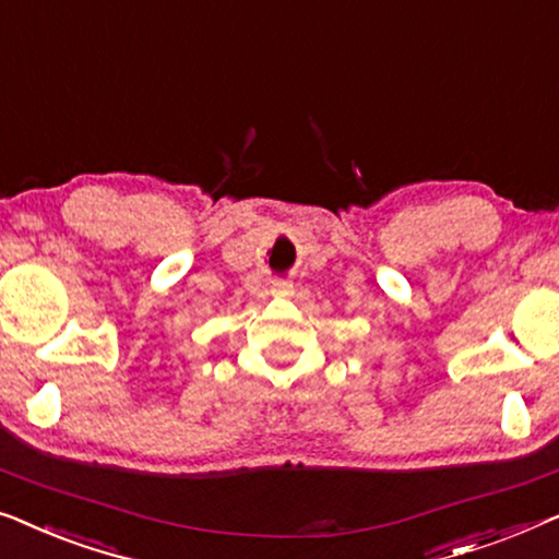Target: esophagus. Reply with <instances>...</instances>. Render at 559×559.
<instances>
[{"label":"esophagus","instance_id":"34e87169","mask_svg":"<svg viewBox=\"0 0 559 559\" xmlns=\"http://www.w3.org/2000/svg\"><path fill=\"white\" fill-rule=\"evenodd\" d=\"M270 293L274 297H289V295H293V285H289V282H285V280H277V282H272Z\"/></svg>","mask_w":559,"mask_h":559}]
</instances>
